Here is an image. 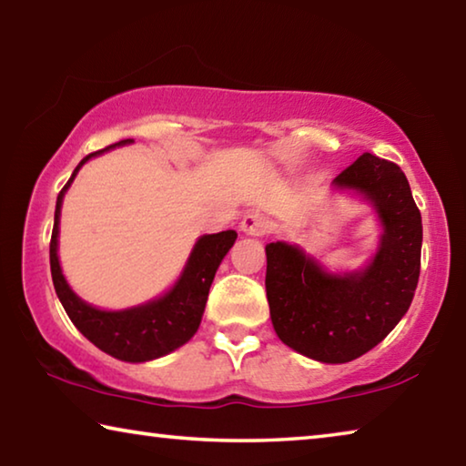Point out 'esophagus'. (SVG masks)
Segmentation results:
<instances>
[{"label": "esophagus", "mask_w": 466, "mask_h": 466, "mask_svg": "<svg viewBox=\"0 0 466 466\" xmlns=\"http://www.w3.org/2000/svg\"><path fill=\"white\" fill-rule=\"evenodd\" d=\"M240 228H242V232L248 236H263L271 230V222L267 216L257 214V211H250V214L242 218Z\"/></svg>", "instance_id": "esophagus-1"}]
</instances>
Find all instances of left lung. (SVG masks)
Instances as JSON below:
<instances>
[{"instance_id": "8db88e82", "label": "left lung", "mask_w": 466, "mask_h": 466, "mask_svg": "<svg viewBox=\"0 0 466 466\" xmlns=\"http://www.w3.org/2000/svg\"><path fill=\"white\" fill-rule=\"evenodd\" d=\"M361 195L382 224L380 244L361 271L329 273L288 242L267 252V302L278 337L302 356L345 364L372 350L411 306L421 267V214L397 164L361 154L333 180Z\"/></svg>"}]
</instances>
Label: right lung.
<instances>
[{"label": "right lung", "mask_w": 466, "mask_h": 466, "mask_svg": "<svg viewBox=\"0 0 466 466\" xmlns=\"http://www.w3.org/2000/svg\"><path fill=\"white\" fill-rule=\"evenodd\" d=\"M131 141L133 139H123L119 144L98 149V152L88 154L77 164L72 178L67 180V185L57 195L49 257L55 291H57L59 302L77 330L108 356L137 364V361H149L167 356V353L185 345L197 333V329L201 325L205 302H208L209 296L211 281H214L219 263L228 255V250L232 248L238 234L234 230H226L201 236L172 289L147 304L133 306L127 310H100L86 304L82 298H77L66 278H63L57 257L63 197H66L69 185L74 183L82 164L94 156L108 152L110 147L131 144Z\"/></svg>", "instance_id": "add662e5"}]
</instances>
